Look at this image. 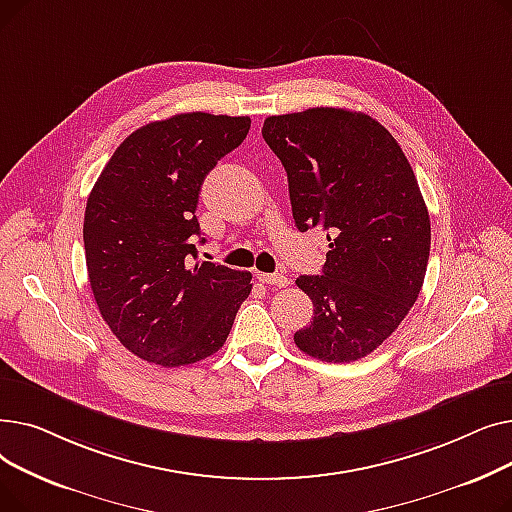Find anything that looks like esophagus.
Here are the masks:
<instances>
[{"label": "esophagus", "instance_id": "obj_1", "mask_svg": "<svg viewBox=\"0 0 512 512\" xmlns=\"http://www.w3.org/2000/svg\"><path fill=\"white\" fill-rule=\"evenodd\" d=\"M259 280L263 284H270V286H278V288H284L290 284V280L284 276V274H257Z\"/></svg>", "mask_w": 512, "mask_h": 512}]
</instances>
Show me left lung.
<instances>
[{"label":"left lung","mask_w":512,"mask_h":512,"mask_svg":"<svg viewBox=\"0 0 512 512\" xmlns=\"http://www.w3.org/2000/svg\"><path fill=\"white\" fill-rule=\"evenodd\" d=\"M261 134L288 176L294 224L321 228V276H299L313 321L294 344L313 359L351 363L407 317L423 286L429 213L409 159L367 114L340 107L265 118Z\"/></svg>","instance_id":"left-lung-1"}]
</instances>
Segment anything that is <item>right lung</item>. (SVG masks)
Segmentation results:
<instances>
[{"label": "right lung", "mask_w": 512, "mask_h": 512, "mask_svg": "<svg viewBox=\"0 0 512 512\" xmlns=\"http://www.w3.org/2000/svg\"><path fill=\"white\" fill-rule=\"evenodd\" d=\"M249 128V116L205 112L145 124L93 186L83 226L91 290L105 324L143 361L180 367L218 353L249 297V272L193 263L201 184Z\"/></svg>", "instance_id": "right-lung-1"}]
</instances>
